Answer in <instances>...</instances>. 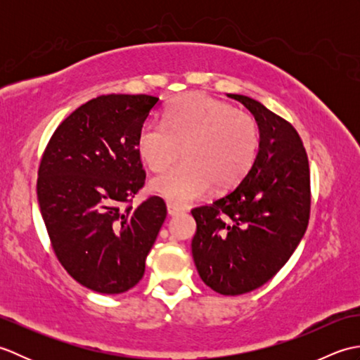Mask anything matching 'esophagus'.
Instances as JSON below:
<instances>
[{
    "label": "esophagus",
    "mask_w": 360,
    "mask_h": 360,
    "mask_svg": "<svg viewBox=\"0 0 360 360\" xmlns=\"http://www.w3.org/2000/svg\"><path fill=\"white\" fill-rule=\"evenodd\" d=\"M167 210H168V215H170V217L179 215V213L184 212V209L179 207V205H174V204H172V202L167 204Z\"/></svg>",
    "instance_id": "1"
}]
</instances>
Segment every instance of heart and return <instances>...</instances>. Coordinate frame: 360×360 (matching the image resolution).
I'll return each instance as SVG.
<instances>
[{
  "label": "heart",
  "instance_id": "1",
  "mask_svg": "<svg viewBox=\"0 0 360 360\" xmlns=\"http://www.w3.org/2000/svg\"><path fill=\"white\" fill-rule=\"evenodd\" d=\"M162 122L148 120L137 136V151L159 172L179 156L184 160L158 174L151 188L178 205L212 188H231L249 173L259 147V128L250 114L205 94L173 103Z\"/></svg>",
  "mask_w": 360,
  "mask_h": 360
}]
</instances>
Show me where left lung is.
I'll return each mask as SVG.
<instances>
[{
	"instance_id": "left-lung-1",
	"label": "left lung",
	"mask_w": 360,
	"mask_h": 360,
	"mask_svg": "<svg viewBox=\"0 0 360 360\" xmlns=\"http://www.w3.org/2000/svg\"><path fill=\"white\" fill-rule=\"evenodd\" d=\"M227 96L254 114L258 155L233 190L192 210V254L205 285L240 295L263 286L294 254L309 223L311 181L297 129L254 98Z\"/></svg>"
}]
</instances>
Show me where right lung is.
<instances>
[{"label": "right lung", "instance_id": "add662e5", "mask_svg": "<svg viewBox=\"0 0 360 360\" xmlns=\"http://www.w3.org/2000/svg\"><path fill=\"white\" fill-rule=\"evenodd\" d=\"M158 105L147 94L93 98L57 127L38 167V204L56 257L96 292L139 283L167 217L159 196L131 205L145 184L137 136Z\"/></svg>", "mask_w": 360, "mask_h": 360}]
</instances>
